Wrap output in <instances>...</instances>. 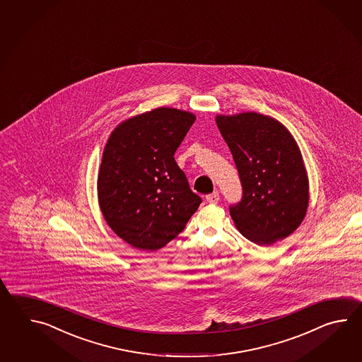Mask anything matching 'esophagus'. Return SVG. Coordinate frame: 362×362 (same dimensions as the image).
<instances>
[{
    "label": "esophagus",
    "mask_w": 362,
    "mask_h": 362,
    "mask_svg": "<svg viewBox=\"0 0 362 362\" xmlns=\"http://www.w3.org/2000/svg\"><path fill=\"white\" fill-rule=\"evenodd\" d=\"M206 200H207L208 203H211V204H216L220 200V194L217 192L208 194L207 197H206Z\"/></svg>",
    "instance_id": "obj_1"
}]
</instances>
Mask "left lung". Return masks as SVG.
Returning <instances> with one entry per match:
<instances>
[{
	"mask_svg": "<svg viewBox=\"0 0 362 362\" xmlns=\"http://www.w3.org/2000/svg\"><path fill=\"white\" fill-rule=\"evenodd\" d=\"M243 195L230 206L243 237L260 246L285 239L307 214L309 184L300 148L284 124L257 112L216 116Z\"/></svg>",
	"mask_w": 362,
	"mask_h": 362,
	"instance_id": "left-lung-1",
	"label": "left lung"
}]
</instances>
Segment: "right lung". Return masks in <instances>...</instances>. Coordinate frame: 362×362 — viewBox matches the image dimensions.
<instances>
[{"label": "right lung", "instance_id": "add662e5", "mask_svg": "<svg viewBox=\"0 0 362 362\" xmlns=\"http://www.w3.org/2000/svg\"><path fill=\"white\" fill-rule=\"evenodd\" d=\"M194 122L192 112L155 108L119 124L107 139L98 202L108 226L131 246L162 248L199 207L173 156Z\"/></svg>", "mask_w": 362, "mask_h": 362}]
</instances>
